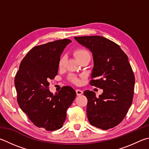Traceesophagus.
<instances>
[{
  "instance_id": "34e87169",
  "label": "esophagus",
  "mask_w": 149,
  "mask_h": 149,
  "mask_svg": "<svg viewBox=\"0 0 149 149\" xmlns=\"http://www.w3.org/2000/svg\"><path fill=\"white\" fill-rule=\"evenodd\" d=\"M75 91H76V94H77V96L81 95V94L83 93V92L81 90H79V89H77V90Z\"/></svg>"
}]
</instances>
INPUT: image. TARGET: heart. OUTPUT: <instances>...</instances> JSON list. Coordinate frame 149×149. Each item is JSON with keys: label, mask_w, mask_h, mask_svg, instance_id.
Masks as SVG:
<instances>
[{"label": "heart", "mask_w": 149, "mask_h": 149, "mask_svg": "<svg viewBox=\"0 0 149 149\" xmlns=\"http://www.w3.org/2000/svg\"><path fill=\"white\" fill-rule=\"evenodd\" d=\"M74 55L76 56L78 60L80 61L83 58L86 57V56H90V53H88V51L84 49H78L75 51ZM64 63H65V57L64 56H62L58 62L59 68H63L64 66ZM68 79L74 84H79L80 83V80L79 78L75 76V75H70L68 77Z\"/></svg>", "instance_id": "b5f03b06"}]
</instances>
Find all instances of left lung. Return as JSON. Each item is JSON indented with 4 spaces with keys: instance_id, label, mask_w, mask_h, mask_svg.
<instances>
[{
    "instance_id": "1",
    "label": "left lung",
    "mask_w": 149,
    "mask_h": 149,
    "mask_svg": "<svg viewBox=\"0 0 149 149\" xmlns=\"http://www.w3.org/2000/svg\"><path fill=\"white\" fill-rule=\"evenodd\" d=\"M93 53L94 67L90 85L103 89L97 98L84 91L86 113L91 125L102 130L117 126L125 117L134 96L135 77L126 53L111 40L100 36L74 37Z\"/></svg>"
}]
</instances>
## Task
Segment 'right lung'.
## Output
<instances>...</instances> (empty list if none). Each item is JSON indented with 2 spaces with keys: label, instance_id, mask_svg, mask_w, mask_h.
I'll list each match as a JSON object with an SVG mask.
<instances>
[{
  "label": "right lung",
  "instance_id": "add662e5",
  "mask_svg": "<svg viewBox=\"0 0 149 149\" xmlns=\"http://www.w3.org/2000/svg\"><path fill=\"white\" fill-rule=\"evenodd\" d=\"M72 41L56 40L32 48L23 58L14 84L18 104L35 126L47 131L62 128L66 111L76 96L71 86H65L53 94L49 81L58 74L62 53Z\"/></svg>",
  "mask_w": 149,
  "mask_h": 149
}]
</instances>
